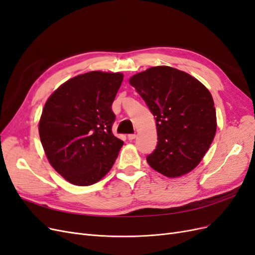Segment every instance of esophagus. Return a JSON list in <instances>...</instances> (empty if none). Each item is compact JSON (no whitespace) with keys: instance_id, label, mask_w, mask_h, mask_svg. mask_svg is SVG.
Masks as SVG:
<instances>
[{"instance_id":"34e87169","label":"esophagus","mask_w":255,"mask_h":255,"mask_svg":"<svg viewBox=\"0 0 255 255\" xmlns=\"http://www.w3.org/2000/svg\"><path fill=\"white\" fill-rule=\"evenodd\" d=\"M128 140H133L136 138V134H128Z\"/></svg>"}]
</instances>
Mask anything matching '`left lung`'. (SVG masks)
<instances>
[{"label": "left lung", "instance_id": "1", "mask_svg": "<svg viewBox=\"0 0 255 255\" xmlns=\"http://www.w3.org/2000/svg\"><path fill=\"white\" fill-rule=\"evenodd\" d=\"M155 117L157 145L148 164L168 177L190 172L210 149L217 128L211 92L194 76L168 66L129 79Z\"/></svg>", "mask_w": 255, "mask_h": 255}]
</instances>
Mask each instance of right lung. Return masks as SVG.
I'll return each mask as SVG.
<instances>
[{"instance_id":"add662e5","label":"right lung","mask_w":255,"mask_h":255,"mask_svg":"<svg viewBox=\"0 0 255 255\" xmlns=\"http://www.w3.org/2000/svg\"><path fill=\"white\" fill-rule=\"evenodd\" d=\"M122 73L91 71L70 79L45 102L39 136L50 164L69 183L89 186L109 172L123 141L112 132V104Z\"/></svg>"}]
</instances>
